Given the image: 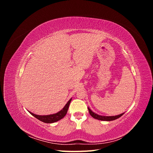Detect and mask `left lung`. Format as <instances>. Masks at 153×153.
I'll list each match as a JSON object with an SVG mask.
<instances>
[{
	"instance_id": "obj_1",
	"label": "left lung",
	"mask_w": 153,
	"mask_h": 153,
	"mask_svg": "<svg viewBox=\"0 0 153 153\" xmlns=\"http://www.w3.org/2000/svg\"><path fill=\"white\" fill-rule=\"evenodd\" d=\"M88 110H89V112L91 116L96 119L101 120V121H114V120L117 119L119 118L120 117H121L122 115L124 114V113L119 114L118 115H115V116H103V115H98L97 114H95L94 112H92V111L88 107Z\"/></svg>"
}]
</instances>
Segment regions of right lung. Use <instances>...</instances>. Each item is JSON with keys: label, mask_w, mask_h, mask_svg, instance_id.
Returning <instances> with one entry per match:
<instances>
[{"label": "right lung", "mask_w": 153, "mask_h": 153, "mask_svg": "<svg viewBox=\"0 0 153 153\" xmlns=\"http://www.w3.org/2000/svg\"><path fill=\"white\" fill-rule=\"evenodd\" d=\"M71 99H70L68 101L66 105L64 106V107L61 111H59V112L56 114L48 115H36L35 114L32 113L30 112H29V113L32 114V115H33V116L35 117L36 119H38V120H39V121H42L43 123H53L59 121L60 119H62L64 116H65L67 114L69 104L71 103Z\"/></svg>", "instance_id": "1"}]
</instances>
